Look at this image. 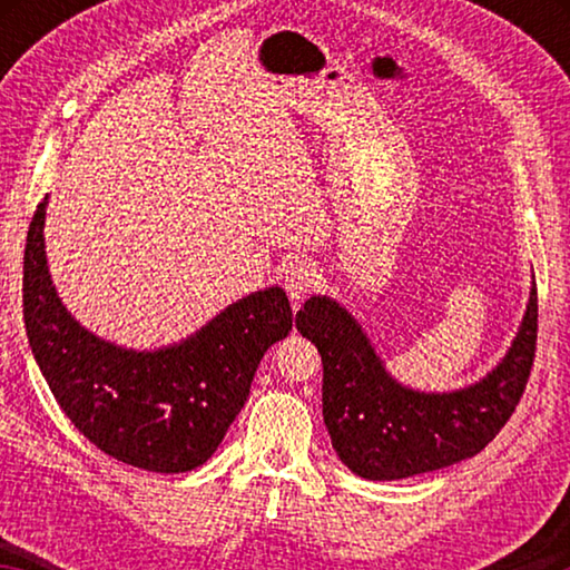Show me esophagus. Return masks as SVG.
Returning a JSON list of instances; mask_svg holds the SVG:
<instances>
[{
	"instance_id": "34e87169",
	"label": "esophagus",
	"mask_w": 570,
	"mask_h": 570,
	"mask_svg": "<svg viewBox=\"0 0 570 570\" xmlns=\"http://www.w3.org/2000/svg\"><path fill=\"white\" fill-rule=\"evenodd\" d=\"M282 282L288 298L298 304L304 296L314 292L316 284H320V272H316V266L312 262H306V258H294V262H288L284 266Z\"/></svg>"
}]
</instances>
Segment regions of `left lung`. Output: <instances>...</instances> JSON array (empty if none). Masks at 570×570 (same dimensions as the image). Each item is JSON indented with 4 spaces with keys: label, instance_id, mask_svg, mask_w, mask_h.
I'll return each mask as SVG.
<instances>
[{
    "label": "left lung",
    "instance_id": "1",
    "mask_svg": "<svg viewBox=\"0 0 570 570\" xmlns=\"http://www.w3.org/2000/svg\"><path fill=\"white\" fill-rule=\"evenodd\" d=\"M296 330L322 354L324 424L336 455L360 478L400 480L478 455L510 420L535 360L538 288L498 370L450 394L394 382L360 324L332 298H308Z\"/></svg>",
    "mask_w": 570,
    "mask_h": 570
}]
</instances>
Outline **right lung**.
Here are the masks:
<instances>
[{
	"instance_id": "1",
	"label": "right lung",
	"mask_w": 570,
	"mask_h": 570,
	"mask_svg": "<svg viewBox=\"0 0 570 570\" xmlns=\"http://www.w3.org/2000/svg\"><path fill=\"white\" fill-rule=\"evenodd\" d=\"M45 206L24 248V326L35 360L67 417L105 455L150 472L204 465L244 407L256 366L292 332L278 286L228 306L196 336L158 352L120 350L77 324L45 258Z\"/></svg>"
}]
</instances>
